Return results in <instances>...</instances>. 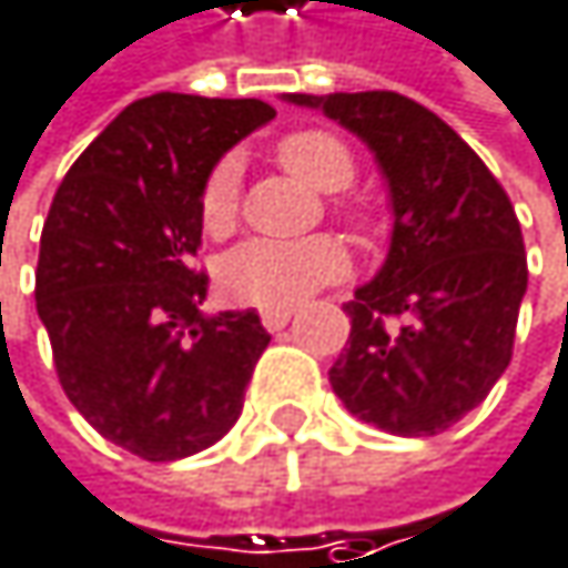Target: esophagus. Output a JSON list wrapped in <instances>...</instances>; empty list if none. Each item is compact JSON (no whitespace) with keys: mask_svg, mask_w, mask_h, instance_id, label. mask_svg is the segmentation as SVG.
<instances>
[{"mask_svg":"<svg viewBox=\"0 0 568 568\" xmlns=\"http://www.w3.org/2000/svg\"><path fill=\"white\" fill-rule=\"evenodd\" d=\"M291 314H294L291 307H264V311H261V321H264L267 331H281V327L291 321Z\"/></svg>","mask_w":568,"mask_h":568,"instance_id":"1","label":"esophagus"}]
</instances>
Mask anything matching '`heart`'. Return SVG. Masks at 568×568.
<instances>
[{
	"label": "heart",
	"mask_w": 568,
	"mask_h": 568,
	"mask_svg": "<svg viewBox=\"0 0 568 568\" xmlns=\"http://www.w3.org/2000/svg\"><path fill=\"white\" fill-rule=\"evenodd\" d=\"M277 160L287 173L304 180L314 190L334 193L354 180L351 150L324 130H297L277 143ZM241 166L234 156L210 170L200 214L210 234H227L237 221ZM347 271V251L334 237H301V241H271L251 237L224 254L221 284L231 297L257 307H287L314 294L317 287L337 281Z\"/></svg>",
	"instance_id": "1"
}]
</instances>
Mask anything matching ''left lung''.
Masks as SVG:
<instances>
[{"instance_id": "8db88e82", "label": "left lung", "mask_w": 568, "mask_h": 568, "mask_svg": "<svg viewBox=\"0 0 568 568\" xmlns=\"http://www.w3.org/2000/svg\"><path fill=\"white\" fill-rule=\"evenodd\" d=\"M284 100L358 136L392 200L388 254L344 307L351 334L331 388L382 432L438 435L478 408L513 362L529 284L516 210L475 150L408 97Z\"/></svg>"}]
</instances>
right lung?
Here are the masks:
<instances>
[{"mask_svg":"<svg viewBox=\"0 0 568 568\" xmlns=\"http://www.w3.org/2000/svg\"><path fill=\"white\" fill-rule=\"evenodd\" d=\"M274 120L261 100L153 93L62 176L39 241L36 311L65 398L113 445L176 462L221 442L271 334L257 311L206 314L203 183Z\"/></svg>","mask_w":568,"mask_h":568,"instance_id":"obj_1","label":"right lung"}]
</instances>
